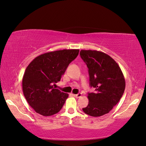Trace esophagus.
<instances>
[{
    "mask_svg": "<svg viewBox=\"0 0 146 146\" xmlns=\"http://www.w3.org/2000/svg\"><path fill=\"white\" fill-rule=\"evenodd\" d=\"M74 97H76V98H80V97H81L82 96V93H78V94H74Z\"/></svg>",
    "mask_w": 146,
    "mask_h": 146,
    "instance_id": "obj_1",
    "label": "esophagus"
}]
</instances>
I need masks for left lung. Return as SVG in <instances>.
Wrapping results in <instances>:
<instances>
[{
  "label": "left lung",
  "instance_id": "left-lung-1",
  "mask_svg": "<svg viewBox=\"0 0 146 146\" xmlns=\"http://www.w3.org/2000/svg\"><path fill=\"white\" fill-rule=\"evenodd\" d=\"M80 56L89 68L90 86L95 88L94 92L88 93L89 104L83 111L94 117L109 113L125 90L122 72L111 57L102 52L82 50Z\"/></svg>",
  "mask_w": 146,
  "mask_h": 146
}]
</instances>
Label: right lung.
<instances>
[{"label": "right lung", "mask_w": 146, "mask_h": 146, "mask_svg": "<svg viewBox=\"0 0 146 146\" xmlns=\"http://www.w3.org/2000/svg\"><path fill=\"white\" fill-rule=\"evenodd\" d=\"M79 52L78 49H64L47 52L28 64L23 78V94L37 113L52 116L63 107L68 94L55 89V83L61 80Z\"/></svg>", "instance_id": "right-lung-1"}]
</instances>
